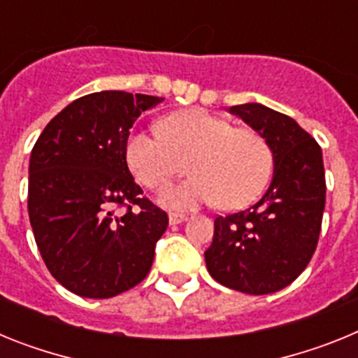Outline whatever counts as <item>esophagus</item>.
Masks as SVG:
<instances>
[{
    "label": "esophagus",
    "mask_w": 358,
    "mask_h": 358,
    "mask_svg": "<svg viewBox=\"0 0 358 358\" xmlns=\"http://www.w3.org/2000/svg\"><path fill=\"white\" fill-rule=\"evenodd\" d=\"M185 220H186V217H185V215H181V213H170L169 215V222L172 224V226L185 222Z\"/></svg>",
    "instance_id": "esophagus-1"
}]
</instances>
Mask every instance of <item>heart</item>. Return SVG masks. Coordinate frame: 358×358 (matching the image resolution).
<instances>
[{
	"instance_id": "1",
	"label": "heart",
	"mask_w": 358,
	"mask_h": 358,
	"mask_svg": "<svg viewBox=\"0 0 358 358\" xmlns=\"http://www.w3.org/2000/svg\"><path fill=\"white\" fill-rule=\"evenodd\" d=\"M161 131H136L125 143V159L136 179L157 189L188 169L192 176L169 186L159 201L170 210H194L217 202L242 208L264 192L273 172V152L252 129L201 107L172 113ZM187 163L185 164L184 161Z\"/></svg>"
}]
</instances>
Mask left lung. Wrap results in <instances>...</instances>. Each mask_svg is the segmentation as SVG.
I'll use <instances>...</instances> for the list:
<instances>
[{
	"instance_id": "8db88e82",
	"label": "left lung",
	"mask_w": 358,
	"mask_h": 358,
	"mask_svg": "<svg viewBox=\"0 0 358 358\" xmlns=\"http://www.w3.org/2000/svg\"><path fill=\"white\" fill-rule=\"evenodd\" d=\"M229 113L267 141L274 173L255 206L215 218L204 252L208 273L243 294L278 292L305 271L317 248L327 201L322 152L296 120L262 103L233 106Z\"/></svg>"
}]
</instances>
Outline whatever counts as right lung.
Wrapping results in <instances>:
<instances>
[{
	"label": "right lung",
	"mask_w": 358,
	"mask_h": 358,
	"mask_svg": "<svg viewBox=\"0 0 358 358\" xmlns=\"http://www.w3.org/2000/svg\"><path fill=\"white\" fill-rule=\"evenodd\" d=\"M163 98L100 91L77 98L41 132L28 166V215L44 264L93 299L145 280L169 217L141 197L125 159L131 127ZM120 206L126 213L116 215Z\"/></svg>",
	"instance_id": "right-lung-1"
}]
</instances>
